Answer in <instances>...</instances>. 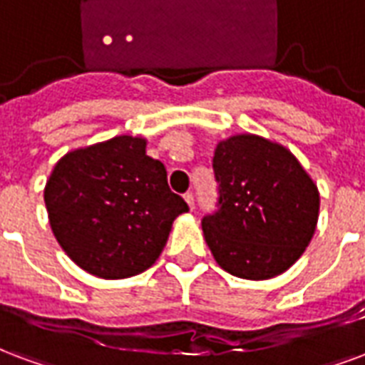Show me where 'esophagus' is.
I'll use <instances>...</instances> for the list:
<instances>
[{
  "instance_id": "1",
  "label": "esophagus",
  "mask_w": 365,
  "mask_h": 365,
  "mask_svg": "<svg viewBox=\"0 0 365 365\" xmlns=\"http://www.w3.org/2000/svg\"><path fill=\"white\" fill-rule=\"evenodd\" d=\"M183 199H185V203L190 205V209H193V205H195V195H193L191 191H187V193L183 195Z\"/></svg>"
}]
</instances>
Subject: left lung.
Listing matches in <instances>:
<instances>
[{
	"mask_svg": "<svg viewBox=\"0 0 365 365\" xmlns=\"http://www.w3.org/2000/svg\"><path fill=\"white\" fill-rule=\"evenodd\" d=\"M212 170L217 210L201 226L218 265L250 280L290 269L319 215L317 185L296 156L257 135H236L218 143Z\"/></svg>",
	"mask_w": 365,
	"mask_h": 365,
	"instance_id": "obj_1",
	"label": "left lung"
}]
</instances>
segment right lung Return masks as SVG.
<instances>
[{
    "mask_svg": "<svg viewBox=\"0 0 365 365\" xmlns=\"http://www.w3.org/2000/svg\"><path fill=\"white\" fill-rule=\"evenodd\" d=\"M145 145V139L121 135L73 150L46 183L53 236L81 269L102 279L147 271L164 250L175 217L190 210Z\"/></svg>",
    "mask_w": 365,
    "mask_h": 365,
    "instance_id": "1",
    "label": "right lung"
}]
</instances>
